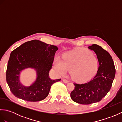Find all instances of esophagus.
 Segmentation results:
<instances>
[{
	"label": "esophagus",
	"instance_id": "obj_1",
	"mask_svg": "<svg viewBox=\"0 0 122 122\" xmlns=\"http://www.w3.org/2000/svg\"><path fill=\"white\" fill-rule=\"evenodd\" d=\"M63 82L64 83H69V81L68 80H67L66 79H63Z\"/></svg>",
	"mask_w": 122,
	"mask_h": 122
}]
</instances>
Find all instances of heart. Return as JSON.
<instances>
[{
	"label": "heart",
	"mask_w": 122,
	"mask_h": 122,
	"mask_svg": "<svg viewBox=\"0 0 122 122\" xmlns=\"http://www.w3.org/2000/svg\"><path fill=\"white\" fill-rule=\"evenodd\" d=\"M62 60L55 59L53 68L59 75L63 76L70 70V76L76 81L82 82L90 79L98 68V61L91 51L77 48L63 55Z\"/></svg>",
	"instance_id": "obj_1"
}]
</instances>
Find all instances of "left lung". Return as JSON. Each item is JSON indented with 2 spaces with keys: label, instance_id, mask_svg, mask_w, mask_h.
<instances>
[{
  "label": "left lung",
  "instance_id": "obj_1",
  "mask_svg": "<svg viewBox=\"0 0 122 122\" xmlns=\"http://www.w3.org/2000/svg\"><path fill=\"white\" fill-rule=\"evenodd\" d=\"M88 49L94 51L98 61L97 74L89 82L74 83L70 97L74 102L81 104H90L99 102L109 92L115 75V69L110 53L97 45Z\"/></svg>",
  "mask_w": 122,
  "mask_h": 122
}]
</instances>
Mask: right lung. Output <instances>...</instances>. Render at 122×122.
I'll use <instances>...</instances> for the list:
<instances>
[{
	"label": "right lung",
	"mask_w": 122,
	"mask_h": 122,
	"mask_svg": "<svg viewBox=\"0 0 122 122\" xmlns=\"http://www.w3.org/2000/svg\"><path fill=\"white\" fill-rule=\"evenodd\" d=\"M58 50L56 46L33 40L11 52L8 62L6 80L15 97L30 102L40 101L48 97L51 85L61 80L49 77V71ZM27 68H32L36 73L35 81L29 86L20 81V74Z\"/></svg>",
	"instance_id": "add662e5"
}]
</instances>
